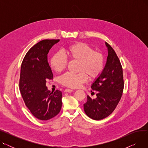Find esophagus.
Here are the masks:
<instances>
[{"label": "esophagus", "instance_id": "34e87169", "mask_svg": "<svg viewBox=\"0 0 148 148\" xmlns=\"http://www.w3.org/2000/svg\"><path fill=\"white\" fill-rule=\"evenodd\" d=\"M73 91H74L73 89H66L64 90L65 92H73Z\"/></svg>", "mask_w": 148, "mask_h": 148}]
</instances>
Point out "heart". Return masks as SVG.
Instances as JSON below:
<instances>
[{
  "label": "heart",
  "instance_id": "obj_1",
  "mask_svg": "<svg viewBox=\"0 0 148 148\" xmlns=\"http://www.w3.org/2000/svg\"><path fill=\"white\" fill-rule=\"evenodd\" d=\"M68 58L72 61H77L78 74L66 73L60 77L59 82L64 86L71 88H79L86 82L88 76L91 79H96L100 76L104 67L103 54L95 51L86 43L78 42L69 45L66 50ZM68 60L64 54L57 52L51 57L50 65L51 69L56 73L65 69Z\"/></svg>",
  "mask_w": 148,
  "mask_h": 148
}]
</instances>
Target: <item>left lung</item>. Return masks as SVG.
<instances>
[{
  "label": "left lung",
  "mask_w": 148,
  "mask_h": 148,
  "mask_svg": "<svg viewBox=\"0 0 148 148\" xmlns=\"http://www.w3.org/2000/svg\"><path fill=\"white\" fill-rule=\"evenodd\" d=\"M108 56L103 71L91 85L97 90L95 99L87 96L83 104L84 110L88 117L94 120H101L109 116L115 109L121 98L124 83L122 68L114 50L107 42Z\"/></svg>",
  "instance_id": "8db88e82"
}]
</instances>
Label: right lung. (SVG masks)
<instances>
[{
    "label": "right lung",
    "instance_id": "add662e5",
    "mask_svg": "<svg viewBox=\"0 0 148 148\" xmlns=\"http://www.w3.org/2000/svg\"><path fill=\"white\" fill-rule=\"evenodd\" d=\"M59 40H44L34 45L22 62L20 90L25 103L37 119L47 121L56 116L62 107V92H50L46 81L53 75L48 63L47 54Z\"/></svg>",
    "mask_w": 148,
    "mask_h": 148
}]
</instances>
